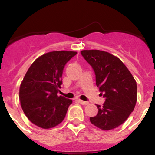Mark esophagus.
Segmentation results:
<instances>
[{"instance_id": "34e87169", "label": "esophagus", "mask_w": 155, "mask_h": 155, "mask_svg": "<svg viewBox=\"0 0 155 155\" xmlns=\"http://www.w3.org/2000/svg\"><path fill=\"white\" fill-rule=\"evenodd\" d=\"M78 102H79V103L81 104V105H87V104L89 103V102H86V101H82V100H80V99H79V100H78Z\"/></svg>"}]
</instances>
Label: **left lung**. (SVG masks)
Masks as SVG:
<instances>
[{"label":"left lung","instance_id":"1","mask_svg":"<svg viewBox=\"0 0 155 155\" xmlns=\"http://www.w3.org/2000/svg\"><path fill=\"white\" fill-rule=\"evenodd\" d=\"M81 54L95 72L96 86L105 98L99 112L90 117L92 125L105 131L123 124L137 102V84L128 68L116 56L98 50H82Z\"/></svg>","mask_w":155,"mask_h":155}]
</instances>
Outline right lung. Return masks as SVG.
Masks as SVG:
<instances>
[{"label":"right lung","mask_w":155,"mask_h":155,"mask_svg":"<svg viewBox=\"0 0 155 155\" xmlns=\"http://www.w3.org/2000/svg\"><path fill=\"white\" fill-rule=\"evenodd\" d=\"M77 54L73 51H53L32 63L20 87L19 99L29 120L42 128L61 123L73 101L58 96L64 66Z\"/></svg>","instance_id":"add662e5"}]
</instances>
